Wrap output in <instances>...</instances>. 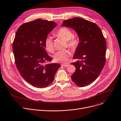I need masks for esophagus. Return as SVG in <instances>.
<instances>
[{
    "label": "esophagus",
    "mask_w": 121,
    "mask_h": 121,
    "mask_svg": "<svg viewBox=\"0 0 121 121\" xmlns=\"http://www.w3.org/2000/svg\"><path fill=\"white\" fill-rule=\"evenodd\" d=\"M69 64H61V66H63V67H67L69 66Z\"/></svg>",
    "instance_id": "obj_1"
}]
</instances>
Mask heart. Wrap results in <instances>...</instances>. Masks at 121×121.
<instances>
[{
    "label": "heart",
    "instance_id": "heart-1",
    "mask_svg": "<svg viewBox=\"0 0 121 121\" xmlns=\"http://www.w3.org/2000/svg\"><path fill=\"white\" fill-rule=\"evenodd\" d=\"M54 35L66 40L68 46L72 50L77 49L79 44L78 39L73 36L72 31L67 27H61L54 33ZM44 45L46 50L52 52L54 51L53 41L52 38L48 36L46 37L44 41ZM70 56V52L67 50L57 52L55 53L53 59L55 62L65 63Z\"/></svg>",
    "mask_w": 121,
    "mask_h": 121
}]
</instances>
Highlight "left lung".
<instances>
[{
	"label": "left lung",
	"mask_w": 121,
	"mask_h": 121,
	"mask_svg": "<svg viewBox=\"0 0 121 121\" xmlns=\"http://www.w3.org/2000/svg\"><path fill=\"white\" fill-rule=\"evenodd\" d=\"M63 26L73 28L80 39L72 63L76 70L71 75L72 81L79 87L94 82L103 69L106 62L107 44L100 28L94 23L79 17L64 20Z\"/></svg>",
	"instance_id": "8db88e82"
}]
</instances>
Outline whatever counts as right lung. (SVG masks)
<instances>
[{"label": "right lung", "instance_id": "obj_1", "mask_svg": "<svg viewBox=\"0 0 121 121\" xmlns=\"http://www.w3.org/2000/svg\"><path fill=\"white\" fill-rule=\"evenodd\" d=\"M56 26L54 22L40 19L26 23L18 29L13 42L17 69L26 82L39 88L53 81L61 66L49 63L52 59L47 54L44 45L45 39Z\"/></svg>", "mask_w": 121, "mask_h": 121}]
</instances>
